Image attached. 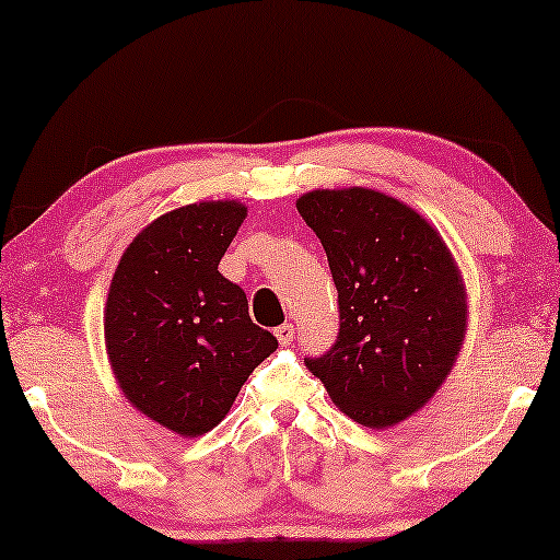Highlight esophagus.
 I'll use <instances>...</instances> for the list:
<instances>
[{"mask_svg":"<svg viewBox=\"0 0 560 560\" xmlns=\"http://www.w3.org/2000/svg\"><path fill=\"white\" fill-rule=\"evenodd\" d=\"M277 340L281 345H291L294 342V325H281L277 327Z\"/></svg>","mask_w":560,"mask_h":560,"instance_id":"obj_1","label":"esophagus"}]
</instances>
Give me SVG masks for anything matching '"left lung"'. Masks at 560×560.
<instances>
[{
  "instance_id": "obj_1",
  "label": "left lung",
  "mask_w": 560,
  "mask_h": 560,
  "mask_svg": "<svg viewBox=\"0 0 560 560\" xmlns=\"http://www.w3.org/2000/svg\"><path fill=\"white\" fill-rule=\"evenodd\" d=\"M296 210L325 246L340 302L335 348L306 368L352 421L396 427L429 404L462 352L459 266L421 212L370 187L304 192Z\"/></svg>"
}]
</instances>
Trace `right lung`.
Segmentation results:
<instances>
[{
    "label": "right lung",
    "instance_id": "right-lung-1",
    "mask_svg": "<svg viewBox=\"0 0 560 560\" xmlns=\"http://www.w3.org/2000/svg\"><path fill=\"white\" fill-rule=\"evenodd\" d=\"M248 208L202 200L152 220L124 250L104 306L108 365L139 413L202 436L279 348L254 325L238 283L218 271Z\"/></svg>",
    "mask_w": 560,
    "mask_h": 560
}]
</instances>
